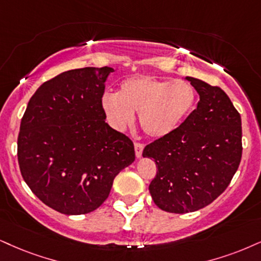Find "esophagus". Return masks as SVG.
<instances>
[{"label":"esophagus","instance_id":"obj_1","mask_svg":"<svg viewBox=\"0 0 261 261\" xmlns=\"http://www.w3.org/2000/svg\"><path fill=\"white\" fill-rule=\"evenodd\" d=\"M134 149H136V156L139 159L143 155V150H144V145L140 143H136V145H134Z\"/></svg>","mask_w":261,"mask_h":261}]
</instances>
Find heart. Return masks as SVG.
<instances>
[{
  "instance_id": "1",
  "label": "heart",
  "mask_w": 261,
  "mask_h": 261,
  "mask_svg": "<svg viewBox=\"0 0 261 261\" xmlns=\"http://www.w3.org/2000/svg\"><path fill=\"white\" fill-rule=\"evenodd\" d=\"M196 92L181 80H161L134 76L121 83L118 94L106 93L101 105L109 122L117 130L133 123L139 112V123L147 136L162 138L175 130L192 111Z\"/></svg>"
}]
</instances>
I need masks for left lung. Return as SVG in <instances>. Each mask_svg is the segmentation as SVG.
Segmentation results:
<instances>
[{"instance_id":"8db88e82","label":"left lung","mask_w":261,"mask_h":261,"mask_svg":"<svg viewBox=\"0 0 261 261\" xmlns=\"http://www.w3.org/2000/svg\"><path fill=\"white\" fill-rule=\"evenodd\" d=\"M186 80L198 93L197 108L143 151L157 166L149 186L153 202L178 214L198 211L223 194L242 157L241 116L226 93L194 77Z\"/></svg>"}]
</instances>
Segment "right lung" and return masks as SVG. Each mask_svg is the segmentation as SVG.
Here are the masks:
<instances>
[{
	"mask_svg": "<svg viewBox=\"0 0 261 261\" xmlns=\"http://www.w3.org/2000/svg\"><path fill=\"white\" fill-rule=\"evenodd\" d=\"M112 67L69 70L38 87L18 137L22 179L66 215L87 214L109 197L115 176L136 160L132 140L105 122L101 105Z\"/></svg>",
	"mask_w": 261,
	"mask_h": 261,
	"instance_id": "obj_1",
	"label": "right lung"
}]
</instances>
